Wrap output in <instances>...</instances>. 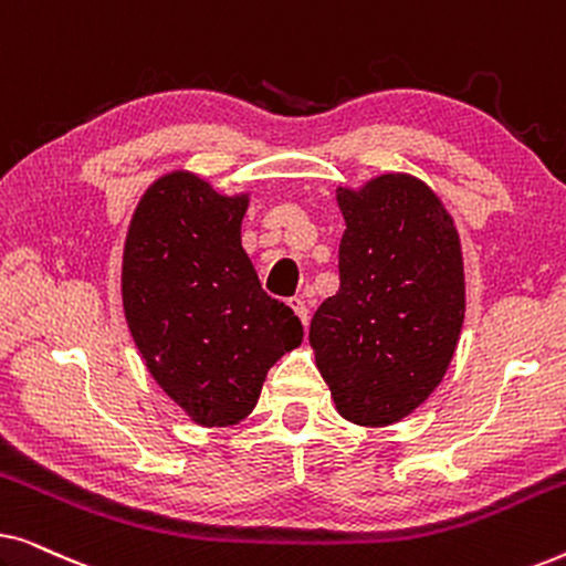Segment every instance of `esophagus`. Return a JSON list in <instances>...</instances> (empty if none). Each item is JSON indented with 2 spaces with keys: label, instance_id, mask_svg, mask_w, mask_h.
Here are the masks:
<instances>
[{
  "label": "esophagus",
  "instance_id": "34e87169",
  "mask_svg": "<svg viewBox=\"0 0 566 566\" xmlns=\"http://www.w3.org/2000/svg\"><path fill=\"white\" fill-rule=\"evenodd\" d=\"M289 306L293 308V312H296V316L301 322H304V327L308 324V306H306V301L301 298V296H293V298H289Z\"/></svg>",
  "mask_w": 566,
  "mask_h": 566
}]
</instances>
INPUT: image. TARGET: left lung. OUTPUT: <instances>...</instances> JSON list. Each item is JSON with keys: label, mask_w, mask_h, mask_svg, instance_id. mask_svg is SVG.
Instances as JSON below:
<instances>
[{"label": "left lung", "mask_w": 566, "mask_h": 566, "mask_svg": "<svg viewBox=\"0 0 566 566\" xmlns=\"http://www.w3.org/2000/svg\"><path fill=\"white\" fill-rule=\"evenodd\" d=\"M345 234L339 291L316 308L308 343L337 412L381 428L443 381L463 324L459 231L412 175L337 190Z\"/></svg>", "instance_id": "obj_1"}]
</instances>
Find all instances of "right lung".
<instances>
[{
  "label": "right lung",
  "mask_w": 566,
  "mask_h": 566,
  "mask_svg": "<svg viewBox=\"0 0 566 566\" xmlns=\"http://www.w3.org/2000/svg\"><path fill=\"white\" fill-rule=\"evenodd\" d=\"M247 203L198 175L169 172L138 200L123 250V308L138 353L206 428L242 422L268 370L304 337L242 250Z\"/></svg>",
  "instance_id": "right-lung-1"
}]
</instances>
